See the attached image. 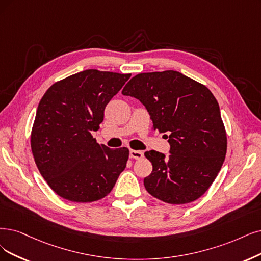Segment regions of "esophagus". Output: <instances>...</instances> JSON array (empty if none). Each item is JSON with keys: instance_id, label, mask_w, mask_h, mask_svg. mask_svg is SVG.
<instances>
[{"instance_id": "obj_1", "label": "esophagus", "mask_w": 261, "mask_h": 261, "mask_svg": "<svg viewBox=\"0 0 261 261\" xmlns=\"http://www.w3.org/2000/svg\"><path fill=\"white\" fill-rule=\"evenodd\" d=\"M130 158H133V159H141L143 158L144 153L141 151V150H134V149H130Z\"/></svg>"}]
</instances>
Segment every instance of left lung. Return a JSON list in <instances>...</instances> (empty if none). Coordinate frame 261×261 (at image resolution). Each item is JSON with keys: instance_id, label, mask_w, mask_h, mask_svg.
Listing matches in <instances>:
<instances>
[{"instance_id": "obj_1", "label": "left lung", "mask_w": 261, "mask_h": 261, "mask_svg": "<svg viewBox=\"0 0 261 261\" xmlns=\"http://www.w3.org/2000/svg\"><path fill=\"white\" fill-rule=\"evenodd\" d=\"M123 95L134 96L149 113L153 130L169 134L170 155H144L151 174L144 178L149 194L170 204L200 198L216 178L227 152V136L219 105L204 85L176 71L138 74Z\"/></svg>"}]
</instances>
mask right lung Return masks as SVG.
Segmentation results:
<instances>
[{
  "mask_svg": "<svg viewBox=\"0 0 261 261\" xmlns=\"http://www.w3.org/2000/svg\"><path fill=\"white\" fill-rule=\"evenodd\" d=\"M131 74L86 70L55 83L38 104L31 148L38 171L58 196L93 202L108 196L127 166L129 149H111L91 136L105 106Z\"/></svg>",
  "mask_w": 261,
  "mask_h": 261,
  "instance_id": "add662e5",
  "label": "right lung"
}]
</instances>
